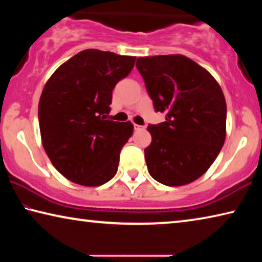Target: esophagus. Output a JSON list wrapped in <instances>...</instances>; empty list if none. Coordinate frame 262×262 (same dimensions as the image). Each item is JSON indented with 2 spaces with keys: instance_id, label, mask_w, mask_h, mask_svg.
Instances as JSON below:
<instances>
[{
  "instance_id": "1",
  "label": "esophagus",
  "mask_w": 262,
  "mask_h": 262,
  "mask_svg": "<svg viewBox=\"0 0 262 262\" xmlns=\"http://www.w3.org/2000/svg\"><path fill=\"white\" fill-rule=\"evenodd\" d=\"M144 128H145V126H140V125H136V123H134L135 130H142V129H144Z\"/></svg>"
}]
</instances>
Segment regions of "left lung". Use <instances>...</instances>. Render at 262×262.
Returning <instances> with one entry per match:
<instances>
[{
  "label": "left lung",
  "instance_id": "obj_1",
  "mask_svg": "<svg viewBox=\"0 0 262 262\" xmlns=\"http://www.w3.org/2000/svg\"><path fill=\"white\" fill-rule=\"evenodd\" d=\"M136 68L155 111L166 114L164 122L148 126L149 173L166 186L192 183L205 174L224 144L223 91L205 68L184 55L139 57Z\"/></svg>",
  "mask_w": 262,
  "mask_h": 262
}]
</instances>
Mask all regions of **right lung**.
I'll use <instances>...</instances> for the list:
<instances>
[{"mask_svg": "<svg viewBox=\"0 0 262 262\" xmlns=\"http://www.w3.org/2000/svg\"><path fill=\"white\" fill-rule=\"evenodd\" d=\"M135 56L85 50L57 68L39 100L43 149L68 180L95 187L118 171L123 145L133 134L130 121L107 119L112 91L127 77Z\"/></svg>", "mask_w": 262, "mask_h": 262, "instance_id": "obj_1", "label": "right lung"}]
</instances>
